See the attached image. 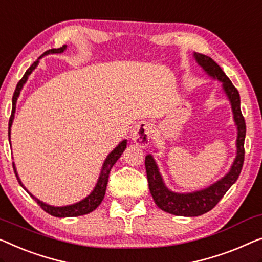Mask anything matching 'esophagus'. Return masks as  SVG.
<instances>
[{"label": "esophagus", "instance_id": "obj_1", "mask_svg": "<svg viewBox=\"0 0 262 262\" xmlns=\"http://www.w3.org/2000/svg\"><path fill=\"white\" fill-rule=\"evenodd\" d=\"M151 134H152V126L149 122H139L131 131V139L135 144L140 147L149 145Z\"/></svg>", "mask_w": 262, "mask_h": 262}]
</instances>
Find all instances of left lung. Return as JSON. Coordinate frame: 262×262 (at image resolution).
Here are the masks:
<instances>
[{
    "mask_svg": "<svg viewBox=\"0 0 262 262\" xmlns=\"http://www.w3.org/2000/svg\"><path fill=\"white\" fill-rule=\"evenodd\" d=\"M194 58L199 66L209 75L210 78L216 79L222 84V90L226 93L227 99L232 106L233 119L236 125L237 137H236V156H235L233 164L229 171L222 178L210 184L209 187L201 189V190L191 192H176L169 189L164 183L162 173L152 155H147L145 157V169L149 189L155 203L159 209L166 213L177 216H200L206 214L219 203L223 195L228 191V189L236 182L240 175L242 165L245 159V137H246V123L242 117L240 107V94L235 86L229 80L217 63L209 56L194 53Z\"/></svg>",
    "mask_w": 262,
    "mask_h": 262,
    "instance_id": "obj_1",
    "label": "left lung"
}]
</instances>
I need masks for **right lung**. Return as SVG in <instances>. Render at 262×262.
I'll use <instances>...</instances> for the list:
<instances>
[{"label":"right lung","instance_id":"right-lung-1","mask_svg":"<svg viewBox=\"0 0 262 262\" xmlns=\"http://www.w3.org/2000/svg\"><path fill=\"white\" fill-rule=\"evenodd\" d=\"M66 49H67V45H63V46L60 47V48H53V49H49V51H47V52H45L43 54L41 55L40 58L37 59L36 61L28 68L27 71H26L25 75L22 77L21 80L18 81V84L16 85V89H15L14 96H13V107H11V116H10V119H9V130H8L9 143H10V127H11V125H13V122H14L15 110H16V103H17L18 96H20V93H21L22 89H24L25 84L27 82L28 77L33 73V71L35 70L37 65H39L41 58H43V56H46L48 54H59V53H63L66 51ZM126 144H127L126 139L122 140V142H120L118 145H117L115 149H113L111 152L107 155V157H106L105 161H104L103 166H101V171L99 173V177H98L96 187H94L93 190L90 192V195H87L85 199L79 201V202L73 203V204H68V206H62V207L51 206V204H47V203L42 202V201H40L39 199H36V197L34 196L32 192H29L27 189H26L24 183L21 182L20 177H18V175H17L16 168H15V163H13L14 171H15V175H16V178H17L18 183H20L21 187L24 188L25 190H27L28 194L32 196L33 199L36 201L37 204H39V206L42 208V209L46 211V213H48L49 215L55 216V217H74V216L86 215V214L91 213V211H93L94 209H97V207L99 206V204L101 203V201H103L104 196H105V191H106V185H107V182H108L110 171H111L112 166L116 164V162L118 161L119 157L122 156L124 150L126 149Z\"/></svg>","mask_w":262,"mask_h":262}]
</instances>
